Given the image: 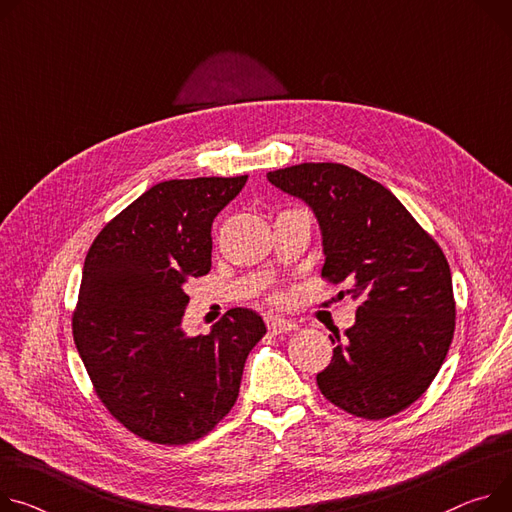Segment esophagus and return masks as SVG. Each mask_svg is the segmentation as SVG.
Wrapping results in <instances>:
<instances>
[{
  "instance_id": "1",
  "label": "esophagus",
  "mask_w": 512,
  "mask_h": 512,
  "mask_svg": "<svg viewBox=\"0 0 512 512\" xmlns=\"http://www.w3.org/2000/svg\"><path fill=\"white\" fill-rule=\"evenodd\" d=\"M266 326L272 334H287V332H293L297 330V324L291 322V320H285V318H279V316H268L266 318Z\"/></svg>"
}]
</instances>
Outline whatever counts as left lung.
<instances>
[{"label": "left lung", "instance_id": "left-lung-1", "mask_svg": "<svg viewBox=\"0 0 512 512\" xmlns=\"http://www.w3.org/2000/svg\"><path fill=\"white\" fill-rule=\"evenodd\" d=\"M301 199L322 231V277L348 281L357 322L330 336L318 387L334 406L369 420L416 402L437 377L455 330L453 283L439 244L391 190L342 164L266 174Z\"/></svg>", "mask_w": 512, "mask_h": 512}]
</instances>
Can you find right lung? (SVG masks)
Here are the masks:
<instances>
[{
	"label": "right lung",
	"mask_w": 512,
	"mask_h": 512,
	"mask_svg": "<svg viewBox=\"0 0 512 512\" xmlns=\"http://www.w3.org/2000/svg\"><path fill=\"white\" fill-rule=\"evenodd\" d=\"M248 176L168 180L145 190L94 240L73 340L108 412L160 445L201 439L238 400L246 359L266 334L235 307L209 334L182 330L184 285L211 270V227Z\"/></svg>",
	"instance_id": "1"
}]
</instances>
